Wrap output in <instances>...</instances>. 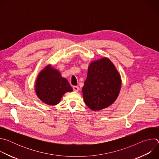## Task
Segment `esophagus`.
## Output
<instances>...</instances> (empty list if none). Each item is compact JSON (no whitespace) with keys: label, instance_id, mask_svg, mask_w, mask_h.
Listing matches in <instances>:
<instances>
[{"label":"esophagus","instance_id":"esophagus-1","mask_svg":"<svg viewBox=\"0 0 159 159\" xmlns=\"http://www.w3.org/2000/svg\"><path fill=\"white\" fill-rule=\"evenodd\" d=\"M79 87L78 86H73V90L75 92H77L79 90Z\"/></svg>","mask_w":159,"mask_h":159}]
</instances>
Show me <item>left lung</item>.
Wrapping results in <instances>:
<instances>
[{"label":"left lung","mask_w":159,"mask_h":159,"mask_svg":"<svg viewBox=\"0 0 159 159\" xmlns=\"http://www.w3.org/2000/svg\"><path fill=\"white\" fill-rule=\"evenodd\" d=\"M121 86V77L107 58L93 61L82 87L85 104L93 111L111 105L117 99Z\"/></svg>","instance_id":"8db88e82"}]
</instances>
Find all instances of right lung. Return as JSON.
Listing matches in <instances>:
<instances>
[{
	"label": "right lung",
	"instance_id": "1",
	"mask_svg": "<svg viewBox=\"0 0 159 159\" xmlns=\"http://www.w3.org/2000/svg\"><path fill=\"white\" fill-rule=\"evenodd\" d=\"M35 90L41 101L52 106L57 104L65 93L73 90L68 80L50 65L45 67L39 74Z\"/></svg>",
	"mask_w": 159,
	"mask_h": 159
}]
</instances>
